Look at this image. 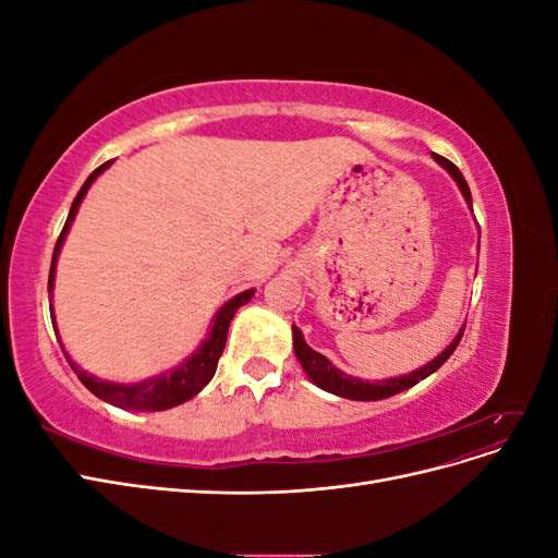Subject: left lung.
I'll list each match as a JSON object with an SVG mask.
<instances>
[{"instance_id": "8db88e82", "label": "left lung", "mask_w": 558, "mask_h": 558, "mask_svg": "<svg viewBox=\"0 0 558 558\" xmlns=\"http://www.w3.org/2000/svg\"><path fill=\"white\" fill-rule=\"evenodd\" d=\"M433 158L445 167V170L453 177L456 183H459V189H461L465 202L472 207V195H470V189H468V183H465V179H463L459 167H456L451 160H447V158H442V156H433ZM463 330H465V328H463ZM463 330H461L459 337H456V340L440 353V356H437L435 361H430L428 365H424L421 369H414V373L404 375V377H393V379L375 381V384H373V381H361V379H356V377H349V375L340 373V369H337V367H332V363H330L326 356H320L318 351H314V349L305 342V337H302V332H300L295 326H293V349H295V356H298L300 365L305 367L307 377H310L318 388H324V391L335 393V396H342V398H349V400H384V398H391V396H396V393H400V391H408V388H412V386L418 384L421 379L430 377V375L435 373V369H440V365L447 363V359L451 356L453 349L459 347L461 337H463Z\"/></svg>"}]
</instances>
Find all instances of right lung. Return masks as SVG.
<instances>
[{"label": "right lung", "mask_w": 558, "mask_h": 558, "mask_svg": "<svg viewBox=\"0 0 558 558\" xmlns=\"http://www.w3.org/2000/svg\"><path fill=\"white\" fill-rule=\"evenodd\" d=\"M111 165L105 162L99 165L97 170L86 179V183L81 185L78 195L74 197L72 202V209H70V216H66V223L60 232V238L56 242V251H53V263H50V272H48V293L53 291V279H56V260H58V253H60V246L64 242V234L66 230H70L74 216L78 211V205L83 195L88 193L90 183L102 174L107 167ZM253 291H244L240 295H234L230 302H226V305L221 307V312L216 314V320H214V328L209 332V337L205 340V344H202L193 356L189 361H183L179 367L170 369V373H165L160 377H154V379H146V381H140V384H111V381H102V379H95L93 375L83 373V369L76 367V363L66 356V361H70L72 369L78 375L81 384L88 388L90 393H95L97 398H102L105 402H111L116 404V408L121 410H137V412H160V410H167V408H174V404H181L185 400H191L193 396H197L202 388H205L209 384V379L214 377L216 373V365H218V359H221V353L226 349V337H228V328H230V320L234 316V312H238L242 305H246V302L251 300Z\"/></svg>", "instance_id": "add662e5"}]
</instances>
